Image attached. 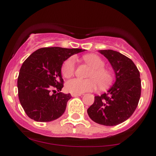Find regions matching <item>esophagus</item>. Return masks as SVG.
Instances as JSON below:
<instances>
[{
	"label": "esophagus",
	"instance_id": "esophagus-1",
	"mask_svg": "<svg viewBox=\"0 0 156 156\" xmlns=\"http://www.w3.org/2000/svg\"><path fill=\"white\" fill-rule=\"evenodd\" d=\"M71 95H72L73 97H78V96L82 95V94H75V93H72V94H71Z\"/></svg>",
	"mask_w": 156,
	"mask_h": 156
}]
</instances>
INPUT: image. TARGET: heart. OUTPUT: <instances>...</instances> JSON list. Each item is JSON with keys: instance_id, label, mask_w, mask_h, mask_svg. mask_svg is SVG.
<instances>
[{"instance_id": "obj_1", "label": "heart", "mask_w": 156, "mask_h": 156, "mask_svg": "<svg viewBox=\"0 0 156 156\" xmlns=\"http://www.w3.org/2000/svg\"><path fill=\"white\" fill-rule=\"evenodd\" d=\"M83 60L92 67L88 75L89 79L83 80L73 78L66 83V89L68 92L75 94H80L85 92L92 91L98 87L104 88L111 83L112 74L108 69L105 68L104 62L99 55L96 54H87L82 57ZM62 74L64 78H70L76 72V61L73 57H69L62 66Z\"/></svg>"}]
</instances>
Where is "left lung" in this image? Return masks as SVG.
I'll return each instance as SVG.
<instances>
[{"label": "left lung", "instance_id": "left-lung-1", "mask_svg": "<svg viewBox=\"0 0 156 156\" xmlns=\"http://www.w3.org/2000/svg\"><path fill=\"white\" fill-rule=\"evenodd\" d=\"M100 53L112 64L116 82L108 92L94 97L87 113L96 123L114 126L127 120L136 108L141 96L140 74L133 61L125 55L112 50Z\"/></svg>", "mask_w": 156, "mask_h": 156}]
</instances>
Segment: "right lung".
I'll list each match as a JSON object with an SVG mask.
<instances>
[{"mask_svg": "<svg viewBox=\"0 0 156 156\" xmlns=\"http://www.w3.org/2000/svg\"><path fill=\"white\" fill-rule=\"evenodd\" d=\"M81 51L78 48H42L23 62L17 88L20 102L28 117L45 122L64 114L72 96L60 92L64 87L61 68L70 55Z\"/></svg>", "mask_w": 156, "mask_h": 156, "instance_id": "1", "label": "right lung"}]
</instances>
